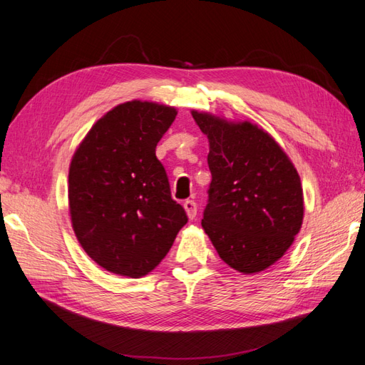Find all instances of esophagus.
<instances>
[{
	"mask_svg": "<svg viewBox=\"0 0 365 365\" xmlns=\"http://www.w3.org/2000/svg\"><path fill=\"white\" fill-rule=\"evenodd\" d=\"M182 205H184V210H185L187 216H189V219H195L196 217V212H197L196 202L193 200H187V201H184Z\"/></svg>",
	"mask_w": 365,
	"mask_h": 365,
	"instance_id": "esophagus-1",
	"label": "esophagus"
}]
</instances>
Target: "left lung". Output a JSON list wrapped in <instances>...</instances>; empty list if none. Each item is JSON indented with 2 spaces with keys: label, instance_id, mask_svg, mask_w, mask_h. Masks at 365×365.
<instances>
[{
  "label": "left lung",
  "instance_id": "8db88e82",
  "mask_svg": "<svg viewBox=\"0 0 365 365\" xmlns=\"http://www.w3.org/2000/svg\"><path fill=\"white\" fill-rule=\"evenodd\" d=\"M210 143L212 182L202 228L233 269L269 268L303 222V189L294 164L268 132L250 121L192 111Z\"/></svg>",
  "mask_w": 365,
  "mask_h": 365
}]
</instances>
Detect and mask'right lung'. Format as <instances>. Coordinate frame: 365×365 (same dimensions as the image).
I'll return each mask as SVG.
<instances>
[{"mask_svg":"<svg viewBox=\"0 0 365 365\" xmlns=\"http://www.w3.org/2000/svg\"><path fill=\"white\" fill-rule=\"evenodd\" d=\"M176 109L132 101L106 113L74 152L68 204L77 240L109 272L140 279L187 224L155 148Z\"/></svg>","mask_w":365,"mask_h":365,"instance_id":"right-lung-1","label":"right lung"}]
</instances>
